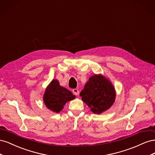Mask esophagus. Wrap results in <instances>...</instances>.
<instances>
[{
    "label": "esophagus",
    "mask_w": 155,
    "mask_h": 155,
    "mask_svg": "<svg viewBox=\"0 0 155 155\" xmlns=\"http://www.w3.org/2000/svg\"><path fill=\"white\" fill-rule=\"evenodd\" d=\"M72 92H73V93H74V95H76V96L79 95V90H78L77 88H74V89H73V90H72Z\"/></svg>",
    "instance_id": "34e87169"
}]
</instances>
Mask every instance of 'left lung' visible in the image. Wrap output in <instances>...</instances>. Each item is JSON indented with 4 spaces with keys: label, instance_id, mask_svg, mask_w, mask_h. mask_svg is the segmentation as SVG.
Listing matches in <instances>:
<instances>
[{
    "label": "left lung",
    "instance_id": "1",
    "mask_svg": "<svg viewBox=\"0 0 155 155\" xmlns=\"http://www.w3.org/2000/svg\"><path fill=\"white\" fill-rule=\"evenodd\" d=\"M79 95L93 113L100 114L113 105L116 91L109 79L101 74H94L88 79Z\"/></svg>",
    "mask_w": 155,
    "mask_h": 155
}]
</instances>
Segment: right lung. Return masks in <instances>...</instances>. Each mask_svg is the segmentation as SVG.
<instances>
[{"instance_id": "right-lung-1", "label": "right lung", "mask_w": 155, "mask_h": 155, "mask_svg": "<svg viewBox=\"0 0 155 155\" xmlns=\"http://www.w3.org/2000/svg\"><path fill=\"white\" fill-rule=\"evenodd\" d=\"M76 97L68 89L60 85L57 79H52L46 88L43 96V101L50 110L58 113L62 110L68 101Z\"/></svg>"}]
</instances>
